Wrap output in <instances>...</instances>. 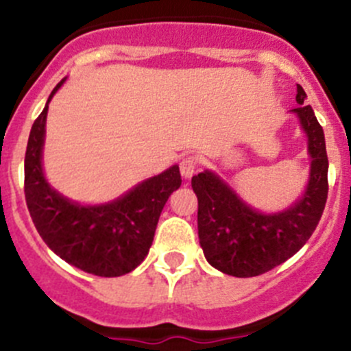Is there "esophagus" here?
<instances>
[{"label": "esophagus", "mask_w": 351, "mask_h": 351, "mask_svg": "<svg viewBox=\"0 0 351 351\" xmlns=\"http://www.w3.org/2000/svg\"><path fill=\"white\" fill-rule=\"evenodd\" d=\"M198 168V159L195 156H185V158L180 161V173H182L183 178H192L193 173Z\"/></svg>", "instance_id": "1"}]
</instances>
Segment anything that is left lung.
Returning a JSON list of instances; mask_svg holds the SVG:
<instances>
[{
    "instance_id": "8db88e82",
    "label": "left lung",
    "mask_w": 351,
    "mask_h": 351,
    "mask_svg": "<svg viewBox=\"0 0 351 351\" xmlns=\"http://www.w3.org/2000/svg\"><path fill=\"white\" fill-rule=\"evenodd\" d=\"M307 95L297 84L299 117L307 136L311 173L306 192L292 207L278 214H261L244 204L215 173L205 169L192 178L198 198V239L214 268L232 277H256L289 260L313 236L328 198V154L323 127Z\"/></svg>"
}]
</instances>
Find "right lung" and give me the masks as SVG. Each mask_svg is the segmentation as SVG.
I'll list each match as a JSON object with an SVG mask.
<instances>
[{"label":"right lung","instance_id":"1","mask_svg":"<svg viewBox=\"0 0 351 351\" xmlns=\"http://www.w3.org/2000/svg\"><path fill=\"white\" fill-rule=\"evenodd\" d=\"M35 119L25 153V200L45 244L73 267L98 275L120 277L143 263L153 244L166 200L182 185L178 166L134 186L104 205H80L56 192L42 171V147L49 101Z\"/></svg>","mask_w":351,"mask_h":351}]
</instances>
